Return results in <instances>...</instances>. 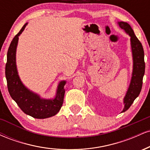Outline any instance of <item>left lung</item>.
Returning a JSON list of instances; mask_svg holds the SVG:
<instances>
[{"instance_id":"left-lung-1","label":"left lung","mask_w":150,"mask_h":150,"mask_svg":"<svg viewBox=\"0 0 150 150\" xmlns=\"http://www.w3.org/2000/svg\"><path fill=\"white\" fill-rule=\"evenodd\" d=\"M120 27L124 30L130 37L132 57H133V71L130 86L124 98L125 107L122 112L130 108L135 99L139 96L142 87V79L145 69L144 60V49L142 44L136 37L130 25L124 22H118Z\"/></svg>"}]
</instances>
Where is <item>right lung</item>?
<instances>
[{"instance_id":"obj_1","label":"right lung","mask_w":150,"mask_h":150,"mask_svg":"<svg viewBox=\"0 0 150 150\" xmlns=\"http://www.w3.org/2000/svg\"><path fill=\"white\" fill-rule=\"evenodd\" d=\"M27 25V23H26L20 32L15 36L8 48L6 65V77L8 89L10 97L26 114L40 119L49 118L55 116L60 111L63 105L65 81H62L59 83L56 96L53 99H41L39 95L30 92L22 83L17 70L15 55L18 37L25 30Z\"/></svg>"}]
</instances>
